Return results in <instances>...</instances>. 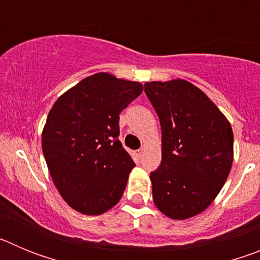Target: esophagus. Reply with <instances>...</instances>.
I'll return each instance as SVG.
<instances>
[{
    "label": "esophagus",
    "mask_w": 260,
    "mask_h": 260,
    "mask_svg": "<svg viewBox=\"0 0 260 260\" xmlns=\"http://www.w3.org/2000/svg\"><path fill=\"white\" fill-rule=\"evenodd\" d=\"M143 153H144V148H141V150L135 151V155H137L138 157H141V156L143 155Z\"/></svg>",
    "instance_id": "1"
}]
</instances>
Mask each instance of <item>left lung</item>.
I'll list each match as a JSON object with an SVG mask.
<instances>
[{"mask_svg": "<svg viewBox=\"0 0 260 260\" xmlns=\"http://www.w3.org/2000/svg\"><path fill=\"white\" fill-rule=\"evenodd\" d=\"M161 125V164L150 176L153 203L173 220L215 201L233 164V132L221 110L185 79L146 82Z\"/></svg>", "mask_w": 260, "mask_h": 260, "instance_id": "obj_1", "label": "left lung"}]
</instances>
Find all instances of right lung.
<instances>
[{
	"mask_svg": "<svg viewBox=\"0 0 260 260\" xmlns=\"http://www.w3.org/2000/svg\"><path fill=\"white\" fill-rule=\"evenodd\" d=\"M141 82L96 73L62 93L47 117L41 147L50 177L73 210L102 215L119 202L135 167L119 142V113Z\"/></svg>",
	"mask_w": 260,
	"mask_h": 260,
	"instance_id": "obj_1",
	"label": "right lung"
}]
</instances>
